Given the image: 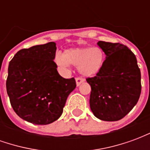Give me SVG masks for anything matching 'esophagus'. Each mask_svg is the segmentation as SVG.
I'll list each match as a JSON object with an SVG mask.
<instances>
[{
	"label": "esophagus",
	"mask_w": 150,
	"mask_h": 150,
	"mask_svg": "<svg viewBox=\"0 0 150 150\" xmlns=\"http://www.w3.org/2000/svg\"><path fill=\"white\" fill-rule=\"evenodd\" d=\"M75 82H76V86H77V87H79V85L81 84V83H83L84 82V79L82 78H76V79H75Z\"/></svg>",
	"instance_id": "esophagus-1"
}]
</instances>
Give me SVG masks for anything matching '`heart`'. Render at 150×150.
<instances>
[{"mask_svg":"<svg viewBox=\"0 0 150 150\" xmlns=\"http://www.w3.org/2000/svg\"><path fill=\"white\" fill-rule=\"evenodd\" d=\"M54 62L58 68L66 71L71 65L78 67L79 72L85 77H93L100 71L104 62V54L99 47L70 48L62 55L56 54Z\"/></svg>","mask_w":150,"mask_h":150,"instance_id":"1","label":"heart"}]
</instances>
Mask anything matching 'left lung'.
<instances>
[{
  "instance_id": "1",
  "label": "left lung",
  "mask_w": 150,
  "mask_h": 150,
  "mask_svg": "<svg viewBox=\"0 0 150 150\" xmlns=\"http://www.w3.org/2000/svg\"><path fill=\"white\" fill-rule=\"evenodd\" d=\"M106 54L104 66L93 78L87 79L91 91L90 108L104 121H116L132 110L142 91L141 71L135 54L120 43L100 41Z\"/></svg>"
}]
</instances>
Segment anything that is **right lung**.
Instances as JSON below:
<instances>
[{"label": "right lung", "instance_id": "add662e5", "mask_svg": "<svg viewBox=\"0 0 150 150\" xmlns=\"http://www.w3.org/2000/svg\"><path fill=\"white\" fill-rule=\"evenodd\" d=\"M54 42L19 50L9 62L7 94L13 110L34 125H48L62 115L69 94L76 87L74 78L57 71Z\"/></svg>", "mask_w": 150, "mask_h": 150}]
</instances>
